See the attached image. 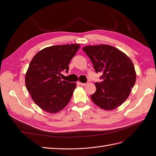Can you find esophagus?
I'll return each mask as SVG.
<instances>
[{
	"label": "esophagus",
	"instance_id": "obj_1",
	"mask_svg": "<svg viewBox=\"0 0 156 156\" xmlns=\"http://www.w3.org/2000/svg\"><path fill=\"white\" fill-rule=\"evenodd\" d=\"M79 83H80V85H81V86H86V84H87V83H81V82H80Z\"/></svg>",
	"mask_w": 156,
	"mask_h": 156
}]
</instances>
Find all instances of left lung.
<instances>
[{"mask_svg": "<svg viewBox=\"0 0 156 156\" xmlns=\"http://www.w3.org/2000/svg\"><path fill=\"white\" fill-rule=\"evenodd\" d=\"M97 73L103 74L96 82L92 101L104 110H113L124 103L134 86L136 75L129 57L118 49L106 44L82 48Z\"/></svg>", "mask_w": 156, "mask_h": 156, "instance_id": "obj_1", "label": "left lung"}]
</instances>
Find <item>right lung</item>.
Masks as SVG:
<instances>
[{"label": "right lung", "instance_id": "right-lung-1", "mask_svg": "<svg viewBox=\"0 0 156 156\" xmlns=\"http://www.w3.org/2000/svg\"><path fill=\"white\" fill-rule=\"evenodd\" d=\"M80 46H53L34 56L25 75V85L33 100L49 113H56L68 105L76 85L61 80V73H68L69 64Z\"/></svg>", "mask_w": 156, "mask_h": 156}]
</instances>
